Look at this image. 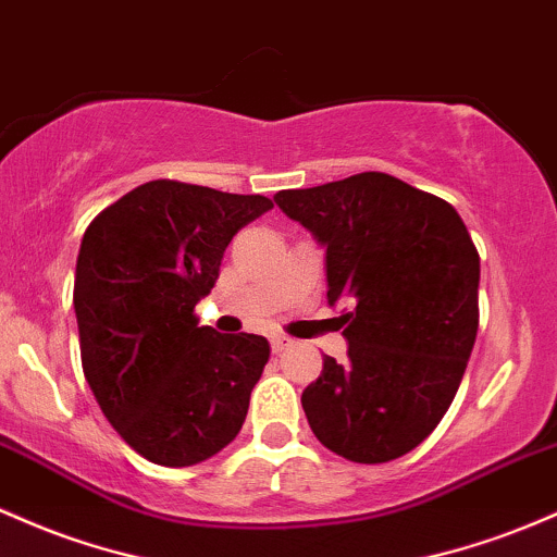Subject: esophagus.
<instances>
[{
    "mask_svg": "<svg viewBox=\"0 0 557 557\" xmlns=\"http://www.w3.org/2000/svg\"><path fill=\"white\" fill-rule=\"evenodd\" d=\"M288 346H293V341L288 338V335H283V333L272 335V351H274V354L285 351V348H288Z\"/></svg>",
    "mask_w": 557,
    "mask_h": 557,
    "instance_id": "1",
    "label": "esophagus"
}]
</instances>
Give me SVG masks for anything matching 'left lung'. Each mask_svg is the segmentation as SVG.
I'll use <instances>...</instances> for the list:
<instances>
[{
    "mask_svg": "<svg viewBox=\"0 0 557 557\" xmlns=\"http://www.w3.org/2000/svg\"><path fill=\"white\" fill-rule=\"evenodd\" d=\"M274 203L325 248L327 304H348L344 364L325 357L301 405L351 462L407 455L444 418L479 330V250L447 200L364 171Z\"/></svg>",
    "mask_w": 557,
    "mask_h": 557,
    "instance_id": "8db88e82",
    "label": "left lung"
}]
</instances>
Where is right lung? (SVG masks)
<instances>
[{"instance_id": "obj_1", "label": "right lung", "mask_w": 557, "mask_h": 557, "mask_svg": "<svg viewBox=\"0 0 557 557\" xmlns=\"http://www.w3.org/2000/svg\"><path fill=\"white\" fill-rule=\"evenodd\" d=\"M269 209L264 195L156 180L84 232L73 285L84 377L108 423L156 466H198L240 433L269 344L198 327L193 311L237 230Z\"/></svg>"}]
</instances>
